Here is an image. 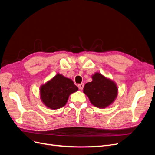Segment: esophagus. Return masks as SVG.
<instances>
[{"instance_id":"esophagus-1","label":"esophagus","mask_w":155,"mask_h":155,"mask_svg":"<svg viewBox=\"0 0 155 155\" xmlns=\"http://www.w3.org/2000/svg\"><path fill=\"white\" fill-rule=\"evenodd\" d=\"M83 87H84V84L83 83L79 84V85H78V88H79V89H80V90H82Z\"/></svg>"}]
</instances>
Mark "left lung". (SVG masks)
Here are the masks:
<instances>
[{"mask_svg": "<svg viewBox=\"0 0 155 155\" xmlns=\"http://www.w3.org/2000/svg\"><path fill=\"white\" fill-rule=\"evenodd\" d=\"M92 79L91 82L85 84L83 92L94 106L105 109L110 105L118 96L116 83L99 72L93 74Z\"/></svg>", "mask_w": 155, "mask_h": 155, "instance_id": "obj_1", "label": "left lung"}]
</instances>
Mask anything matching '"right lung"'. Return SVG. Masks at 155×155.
<instances>
[{"instance_id": "obj_1", "label": "right lung", "mask_w": 155, "mask_h": 155, "mask_svg": "<svg viewBox=\"0 0 155 155\" xmlns=\"http://www.w3.org/2000/svg\"><path fill=\"white\" fill-rule=\"evenodd\" d=\"M78 91L71 79L57 74L40 87V98L46 107L55 110L66 105L69 96Z\"/></svg>"}]
</instances>
